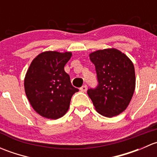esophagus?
I'll list each match as a JSON object with an SVG mask.
<instances>
[{
    "label": "esophagus",
    "mask_w": 157,
    "mask_h": 157,
    "mask_svg": "<svg viewBox=\"0 0 157 157\" xmlns=\"http://www.w3.org/2000/svg\"><path fill=\"white\" fill-rule=\"evenodd\" d=\"M80 90L81 92H86V90H87V86H86V85H83L82 87H80Z\"/></svg>",
    "instance_id": "obj_1"
}]
</instances>
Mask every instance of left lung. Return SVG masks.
I'll return each instance as SVG.
<instances>
[{"instance_id": "1", "label": "left lung", "mask_w": 157, "mask_h": 157, "mask_svg": "<svg viewBox=\"0 0 157 157\" xmlns=\"http://www.w3.org/2000/svg\"><path fill=\"white\" fill-rule=\"evenodd\" d=\"M95 64L99 86L87 91L96 110L108 118L124 112L135 90L134 64L121 51L105 48L89 55Z\"/></svg>"}]
</instances>
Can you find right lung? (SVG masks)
Here are the masks:
<instances>
[{"label":"right lung","mask_w":157,"mask_h":157,"mask_svg":"<svg viewBox=\"0 0 157 157\" xmlns=\"http://www.w3.org/2000/svg\"><path fill=\"white\" fill-rule=\"evenodd\" d=\"M71 56V52H43L33 60L26 71L25 93L33 109L44 118L58 119L65 115L71 97L79 91L64 71Z\"/></svg>","instance_id":"right-lung-1"}]
</instances>
